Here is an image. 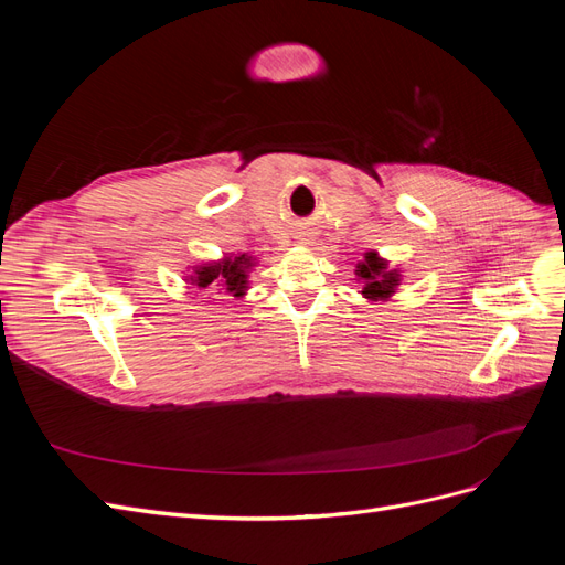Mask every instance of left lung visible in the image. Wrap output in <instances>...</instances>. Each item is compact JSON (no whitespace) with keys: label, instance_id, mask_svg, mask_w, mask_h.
Here are the masks:
<instances>
[{"label":"left lung","instance_id":"8db88e82","mask_svg":"<svg viewBox=\"0 0 565 565\" xmlns=\"http://www.w3.org/2000/svg\"><path fill=\"white\" fill-rule=\"evenodd\" d=\"M358 278L365 280L363 295L370 299L388 297L396 285V273H384V262L377 259V254H367L365 262L358 264Z\"/></svg>","mask_w":565,"mask_h":565}]
</instances>
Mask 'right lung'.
<instances>
[{
	"mask_svg": "<svg viewBox=\"0 0 565 565\" xmlns=\"http://www.w3.org/2000/svg\"><path fill=\"white\" fill-rule=\"evenodd\" d=\"M249 266V259L243 254L237 256L235 262H224V264H214V266H202L198 268L195 285L198 287H224L235 297L243 295L245 289V270Z\"/></svg>",
	"mask_w": 565,
	"mask_h": 565,
	"instance_id": "right-lung-1",
	"label": "right lung"
}]
</instances>
